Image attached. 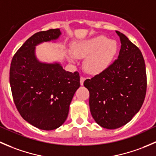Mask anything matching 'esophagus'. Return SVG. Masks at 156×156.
Instances as JSON below:
<instances>
[{
  "label": "esophagus",
  "instance_id": "1",
  "mask_svg": "<svg viewBox=\"0 0 156 156\" xmlns=\"http://www.w3.org/2000/svg\"><path fill=\"white\" fill-rule=\"evenodd\" d=\"M84 80H85V78H84V77L81 76V78H80V84H81V85H83V84H84Z\"/></svg>",
  "mask_w": 156,
  "mask_h": 156
}]
</instances>
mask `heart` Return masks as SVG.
I'll return each instance as SVG.
<instances>
[{
	"mask_svg": "<svg viewBox=\"0 0 156 156\" xmlns=\"http://www.w3.org/2000/svg\"><path fill=\"white\" fill-rule=\"evenodd\" d=\"M115 41L103 35L81 41L74 47V54L78 57H87L84 66L92 74L101 73L111 65L117 53ZM73 59V57H71Z\"/></svg>",
	"mask_w": 156,
	"mask_h": 156,
	"instance_id": "1",
	"label": "heart"
}]
</instances>
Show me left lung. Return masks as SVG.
Listing matches in <instances>:
<instances>
[{
	"mask_svg": "<svg viewBox=\"0 0 156 156\" xmlns=\"http://www.w3.org/2000/svg\"><path fill=\"white\" fill-rule=\"evenodd\" d=\"M121 46L118 59L84 85L90 92V113L100 126L116 129L128 123L139 112L146 92L144 56L124 34L116 31Z\"/></svg>",
	"mask_w": 156,
	"mask_h": 156,
	"instance_id": "8db88e82",
	"label": "left lung"
}]
</instances>
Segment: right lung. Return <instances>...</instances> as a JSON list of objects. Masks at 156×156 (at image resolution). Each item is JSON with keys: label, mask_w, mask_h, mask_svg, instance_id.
I'll return each mask as SVG.
<instances>
[{"label": "right lung", "mask_w": 156, "mask_h": 156, "mask_svg": "<svg viewBox=\"0 0 156 156\" xmlns=\"http://www.w3.org/2000/svg\"><path fill=\"white\" fill-rule=\"evenodd\" d=\"M60 29H50L30 37L12 57L10 84L14 103L23 119L44 130L60 127L80 87L78 72H66L59 62H46L36 56V46L57 40Z\"/></svg>", "instance_id": "obj_1"}]
</instances>
